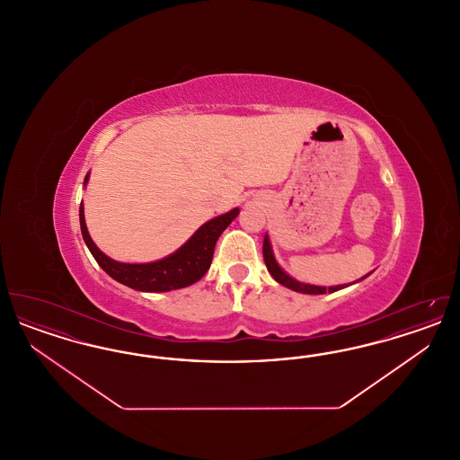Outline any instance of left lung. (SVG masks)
Wrapping results in <instances>:
<instances>
[{
	"mask_svg": "<svg viewBox=\"0 0 460 460\" xmlns=\"http://www.w3.org/2000/svg\"><path fill=\"white\" fill-rule=\"evenodd\" d=\"M263 261H265V265H267V270L270 272V276H272L279 285L286 286V288H289V289H293V291H296V293L324 295V293H334V291H338V289H343V288L350 286L338 285L326 288V286L306 285V283L296 281L295 278H291L288 272H285L283 267L276 261L274 252H272V244H270V240H269V234H265V238H263ZM369 274H371V272H369ZM369 274H367V276H369ZM367 276L360 278L358 281L366 279ZM358 281H355V283H358ZM355 283H351V285H355Z\"/></svg>",
	"mask_w": 460,
	"mask_h": 460,
	"instance_id": "obj_1",
	"label": "left lung"
}]
</instances>
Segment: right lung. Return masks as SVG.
I'll use <instances>...</instances> for the list:
<instances>
[{"label": "right lung", "mask_w": 460, "mask_h": 460, "mask_svg": "<svg viewBox=\"0 0 460 460\" xmlns=\"http://www.w3.org/2000/svg\"><path fill=\"white\" fill-rule=\"evenodd\" d=\"M89 172L84 177V186L88 184ZM240 208H233L227 214L205 222L199 226L195 234L186 241L174 253L148 263L117 262L105 255L89 236L86 219H84V205L79 207V220H81V233L88 244L91 255L98 265L109 274L111 279L119 281L120 285L129 286L137 291L146 293H162L179 289L193 285L199 281L205 272L208 270L214 248L219 240L224 229L238 217Z\"/></svg>", "instance_id": "add662e5"}]
</instances>
